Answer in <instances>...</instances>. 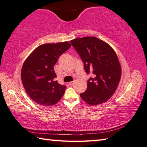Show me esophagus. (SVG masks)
Masks as SVG:
<instances>
[{
	"instance_id": "1",
	"label": "esophagus",
	"mask_w": 147,
	"mask_h": 147,
	"mask_svg": "<svg viewBox=\"0 0 147 147\" xmlns=\"http://www.w3.org/2000/svg\"><path fill=\"white\" fill-rule=\"evenodd\" d=\"M74 81H73V82H70L69 83V85H70V86H73V84H74Z\"/></svg>"
}]
</instances>
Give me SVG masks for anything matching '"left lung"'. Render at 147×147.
<instances>
[{
    "label": "left lung",
    "instance_id": "8db88e82",
    "mask_svg": "<svg viewBox=\"0 0 147 147\" xmlns=\"http://www.w3.org/2000/svg\"><path fill=\"white\" fill-rule=\"evenodd\" d=\"M71 43L82 59L86 73L94 76L88 81L87 90L80 94L81 98L91 106L108 101L115 92L121 77V64L115 51L95 37L74 39Z\"/></svg>",
    "mask_w": 147,
    "mask_h": 147
}]
</instances>
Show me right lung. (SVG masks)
Masks as SVG:
<instances>
[{
  "label": "right lung",
  "instance_id": "obj_1",
  "mask_svg": "<svg viewBox=\"0 0 147 147\" xmlns=\"http://www.w3.org/2000/svg\"><path fill=\"white\" fill-rule=\"evenodd\" d=\"M71 46L68 41L41 45L24 61L21 73L22 83L34 102L49 106L60 100L66 86L55 80L56 74L54 66L59 57Z\"/></svg>",
  "mask_w": 147,
  "mask_h": 147
}]
</instances>
